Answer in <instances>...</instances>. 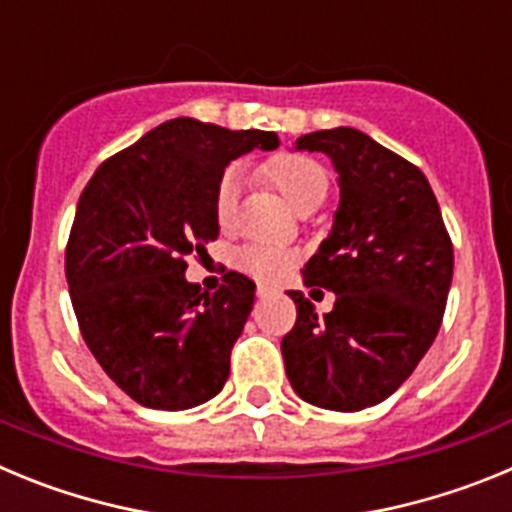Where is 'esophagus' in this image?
Listing matches in <instances>:
<instances>
[{"label":"esophagus","instance_id":"esophagus-1","mask_svg":"<svg viewBox=\"0 0 512 512\" xmlns=\"http://www.w3.org/2000/svg\"><path fill=\"white\" fill-rule=\"evenodd\" d=\"M274 292H277V289L269 287V284H259V287H256V295L259 297H269V295H274Z\"/></svg>","mask_w":512,"mask_h":512}]
</instances>
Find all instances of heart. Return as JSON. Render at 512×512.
<instances>
[{
	"label": "heart",
	"mask_w": 512,
	"mask_h": 512,
	"mask_svg": "<svg viewBox=\"0 0 512 512\" xmlns=\"http://www.w3.org/2000/svg\"><path fill=\"white\" fill-rule=\"evenodd\" d=\"M261 174L269 179L279 192L289 200V205L300 212H312L328 197L330 176L325 166L305 153H277L271 156ZM212 212L220 228H230L238 212V171L228 169L217 179L215 197H212ZM295 253L277 246H243L235 253V266L261 282H277L292 269Z\"/></svg>",
	"instance_id": "1"
}]
</instances>
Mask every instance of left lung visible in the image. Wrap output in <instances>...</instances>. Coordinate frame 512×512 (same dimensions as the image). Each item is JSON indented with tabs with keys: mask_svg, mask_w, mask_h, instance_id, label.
<instances>
[{
	"mask_svg": "<svg viewBox=\"0 0 512 512\" xmlns=\"http://www.w3.org/2000/svg\"><path fill=\"white\" fill-rule=\"evenodd\" d=\"M297 148L328 153L341 176L336 223L302 269L336 302L318 318L302 292H287L297 323L282 338L284 366L305 402L356 413L387 400L431 348L454 246L425 174L395 151L354 128L307 133Z\"/></svg>",
	"mask_w": 512,
	"mask_h": 512,
	"instance_id": "left-lung-1",
	"label": "left lung"
}]
</instances>
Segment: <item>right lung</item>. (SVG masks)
Masks as SVG:
<instances>
[{
	"label": "right lung",
	"mask_w": 512,
	"mask_h": 512,
	"mask_svg": "<svg viewBox=\"0 0 512 512\" xmlns=\"http://www.w3.org/2000/svg\"><path fill=\"white\" fill-rule=\"evenodd\" d=\"M279 146L264 130L176 117L99 164L76 205L66 282L84 341L107 377L153 410L223 390L256 284L228 271L215 292L184 279L220 225L217 179L233 158Z\"/></svg>",
	"instance_id": "1"
}]
</instances>
